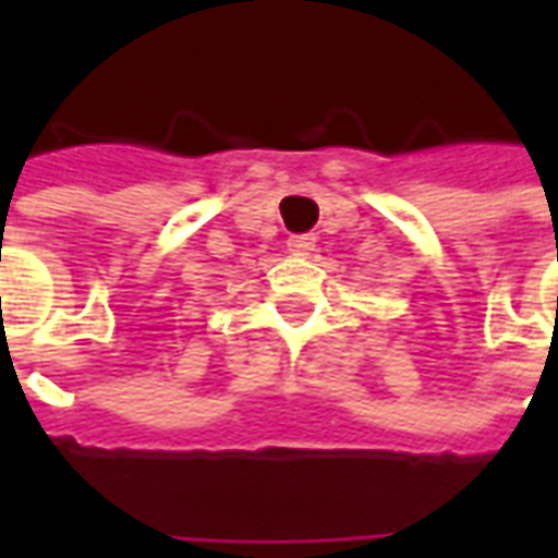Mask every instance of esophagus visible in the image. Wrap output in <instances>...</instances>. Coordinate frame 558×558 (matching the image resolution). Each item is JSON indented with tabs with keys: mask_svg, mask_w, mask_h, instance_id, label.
Returning <instances> with one entry per match:
<instances>
[{
	"mask_svg": "<svg viewBox=\"0 0 558 558\" xmlns=\"http://www.w3.org/2000/svg\"><path fill=\"white\" fill-rule=\"evenodd\" d=\"M287 247H290L292 254H311L316 247V235H311V232H307V235H292L290 242H287Z\"/></svg>",
	"mask_w": 558,
	"mask_h": 558,
	"instance_id": "esophagus-1",
	"label": "esophagus"
}]
</instances>
